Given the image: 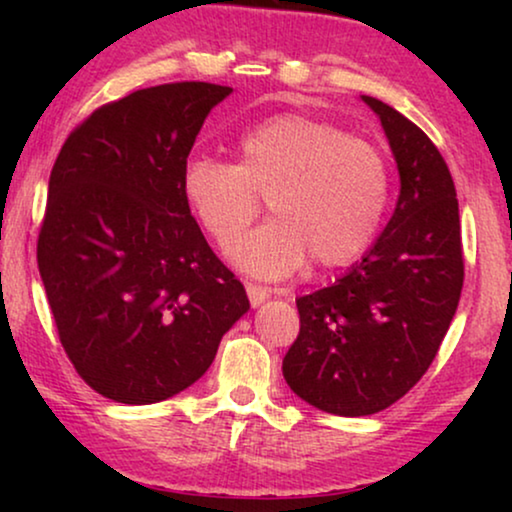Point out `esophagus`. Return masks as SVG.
Returning <instances> with one entry per match:
<instances>
[{
    "label": "esophagus",
    "instance_id": "34e87169",
    "mask_svg": "<svg viewBox=\"0 0 512 512\" xmlns=\"http://www.w3.org/2000/svg\"><path fill=\"white\" fill-rule=\"evenodd\" d=\"M247 296H249V303L258 307L272 296V291L265 289V286H258V284H247Z\"/></svg>",
    "mask_w": 512,
    "mask_h": 512
}]
</instances>
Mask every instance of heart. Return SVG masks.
Masks as SVG:
<instances>
[{"mask_svg": "<svg viewBox=\"0 0 512 512\" xmlns=\"http://www.w3.org/2000/svg\"><path fill=\"white\" fill-rule=\"evenodd\" d=\"M181 193L216 247L230 251L268 198L272 219L237 249L251 275L279 279L303 268H340L380 230L389 198L382 153L338 125L284 114L244 132L237 165L198 156L181 172Z\"/></svg>", "mask_w": 512, "mask_h": 512, "instance_id": "1", "label": "heart"}]
</instances>
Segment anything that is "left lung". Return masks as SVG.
<instances>
[{
    "label": "left lung",
    "mask_w": 512,
    "mask_h": 512,
    "mask_svg": "<svg viewBox=\"0 0 512 512\" xmlns=\"http://www.w3.org/2000/svg\"><path fill=\"white\" fill-rule=\"evenodd\" d=\"M394 151L401 193L359 263L296 300L300 333L284 380L340 417L375 415L403 398L436 359L464 286L459 202L436 144L394 107L363 95Z\"/></svg>",
    "instance_id": "obj_1"
}]
</instances>
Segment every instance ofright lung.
I'll return each instance as SVG.
<instances>
[{"mask_svg": "<svg viewBox=\"0 0 512 512\" xmlns=\"http://www.w3.org/2000/svg\"><path fill=\"white\" fill-rule=\"evenodd\" d=\"M230 93L205 81L135 90L76 125L51 170L39 275L76 373L116 403L191 387L249 310L181 193L195 137Z\"/></svg>", "mask_w": 512, "mask_h": 512, "instance_id": "right-lung-1", "label": "right lung"}]
</instances>
